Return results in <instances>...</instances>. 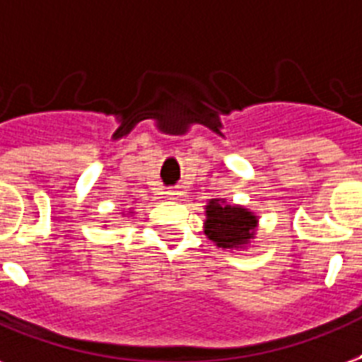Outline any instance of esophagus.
Wrapping results in <instances>:
<instances>
[{
    "label": "esophagus",
    "mask_w": 362,
    "mask_h": 362,
    "mask_svg": "<svg viewBox=\"0 0 362 362\" xmlns=\"http://www.w3.org/2000/svg\"><path fill=\"white\" fill-rule=\"evenodd\" d=\"M167 195H169V197H176V195H182V192L178 187H170L169 192H167Z\"/></svg>",
    "instance_id": "1"
}]
</instances>
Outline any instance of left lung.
<instances>
[{"label": "left lung", "mask_w": 362, "mask_h": 362, "mask_svg": "<svg viewBox=\"0 0 362 362\" xmlns=\"http://www.w3.org/2000/svg\"><path fill=\"white\" fill-rule=\"evenodd\" d=\"M206 230L211 241L218 247L233 248L255 235L256 218L241 206L224 205L222 201L212 199L206 205Z\"/></svg>", "instance_id": "8db88e82"}]
</instances>
